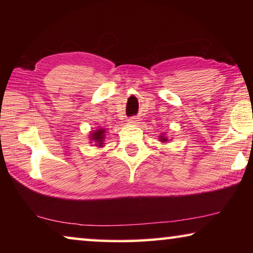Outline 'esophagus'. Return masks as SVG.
<instances>
[{
  "label": "esophagus",
  "instance_id": "esophagus-1",
  "mask_svg": "<svg viewBox=\"0 0 253 253\" xmlns=\"http://www.w3.org/2000/svg\"><path fill=\"white\" fill-rule=\"evenodd\" d=\"M138 122L139 119L136 117H131L130 119H128V124H129V125H138Z\"/></svg>",
  "mask_w": 253,
  "mask_h": 253
}]
</instances>
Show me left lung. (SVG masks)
I'll return each instance as SVG.
<instances>
[{"label": "left lung", "mask_w": 253, "mask_h": 253, "mask_svg": "<svg viewBox=\"0 0 253 253\" xmlns=\"http://www.w3.org/2000/svg\"><path fill=\"white\" fill-rule=\"evenodd\" d=\"M158 138H160L158 140H160L161 143H169V140H172V139H169V137H166V135L164 134V132H161V135L158 136Z\"/></svg>", "instance_id": "8db88e82"}]
</instances>
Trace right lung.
Returning <instances> with one entry per match:
<instances>
[{"mask_svg":"<svg viewBox=\"0 0 253 253\" xmlns=\"http://www.w3.org/2000/svg\"><path fill=\"white\" fill-rule=\"evenodd\" d=\"M106 128L98 127L95 130H91L90 134H89V140H90V144H93L96 147L100 148L105 146V138H106Z\"/></svg>","mask_w":253,"mask_h":253,"instance_id":"add662e5","label":"right lung"}]
</instances>
